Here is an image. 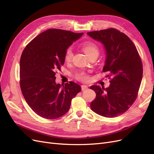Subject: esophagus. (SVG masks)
I'll list each match as a JSON object with an SVG mask.
<instances>
[{"mask_svg": "<svg viewBox=\"0 0 154 154\" xmlns=\"http://www.w3.org/2000/svg\"><path fill=\"white\" fill-rule=\"evenodd\" d=\"M87 88H88V86H87V85H82V91L87 90Z\"/></svg>", "mask_w": 154, "mask_h": 154, "instance_id": "esophagus-1", "label": "esophagus"}]
</instances>
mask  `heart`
Segmentation results:
<instances>
[{"mask_svg":"<svg viewBox=\"0 0 154 154\" xmlns=\"http://www.w3.org/2000/svg\"><path fill=\"white\" fill-rule=\"evenodd\" d=\"M83 50L88 57H91L93 55H97L99 54V49L97 46L91 42H85L82 45ZM72 50L71 48H69L66 51V54H65V60L66 62L71 61V60L72 58ZM76 78L79 80H87L88 79V76L84 72H80L76 74Z\"/></svg>","mask_w":154,"mask_h":154,"instance_id":"heart-1","label":"heart"}]
</instances>
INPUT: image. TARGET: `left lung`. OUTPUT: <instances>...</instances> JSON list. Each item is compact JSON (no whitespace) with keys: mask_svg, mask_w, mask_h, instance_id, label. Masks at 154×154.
<instances>
[{"mask_svg":"<svg viewBox=\"0 0 154 154\" xmlns=\"http://www.w3.org/2000/svg\"><path fill=\"white\" fill-rule=\"evenodd\" d=\"M92 39L103 45L106 59L103 68L107 72L110 85L105 88L92 85L96 94L91 108L106 118L125 112L136 100L143 78V64L137 50L128 37L110 28L87 32Z\"/></svg>","mask_w":154,"mask_h":154,"instance_id":"8db88e82","label":"left lung"}]
</instances>
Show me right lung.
I'll return each instance as SVG.
<instances>
[{"instance_id":"right-lung-1","label":"right lung","mask_w":154,"mask_h":154,"mask_svg":"<svg viewBox=\"0 0 154 154\" xmlns=\"http://www.w3.org/2000/svg\"><path fill=\"white\" fill-rule=\"evenodd\" d=\"M83 35L49 29L36 36L23 51L20 61V85L27 103L40 117L58 118L66 114L73 97L82 91L73 82L56 83L68 48Z\"/></svg>"}]
</instances>
